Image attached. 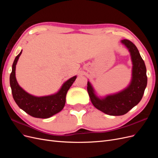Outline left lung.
I'll list each match as a JSON object with an SVG mask.
<instances>
[{
    "label": "left lung",
    "instance_id": "8db88e82",
    "mask_svg": "<svg viewBox=\"0 0 158 158\" xmlns=\"http://www.w3.org/2000/svg\"><path fill=\"white\" fill-rule=\"evenodd\" d=\"M121 43L128 49L132 64V78L128 86L117 93L98 97L91 83L87 90L94 106L109 115L119 116L128 113L140 102L147 85L146 68L136 45L127 40Z\"/></svg>",
    "mask_w": 158,
    "mask_h": 158
}]
</instances>
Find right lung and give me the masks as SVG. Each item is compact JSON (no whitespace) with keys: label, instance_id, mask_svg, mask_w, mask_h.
Masks as SVG:
<instances>
[{"label":"right lung","instance_id":"1","mask_svg":"<svg viewBox=\"0 0 158 158\" xmlns=\"http://www.w3.org/2000/svg\"><path fill=\"white\" fill-rule=\"evenodd\" d=\"M22 52V50L14 60L10 76L13 98L18 107L30 115L35 118H49L59 113L64 107L66 94L76 79V76L66 80L58 92L54 94L41 97L33 95L21 88L16 78V65Z\"/></svg>","mask_w":158,"mask_h":158}]
</instances>
